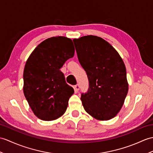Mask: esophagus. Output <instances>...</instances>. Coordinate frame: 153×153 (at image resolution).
<instances>
[{
	"label": "esophagus",
	"instance_id": "1",
	"mask_svg": "<svg viewBox=\"0 0 153 153\" xmlns=\"http://www.w3.org/2000/svg\"><path fill=\"white\" fill-rule=\"evenodd\" d=\"M79 88H80V87H79V84H77V85H75V86H74V89H75V91L76 92L79 90Z\"/></svg>",
	"mask_w": 153,
	"mask_h": 153
}]
</instances>
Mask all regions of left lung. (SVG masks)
<instances>
[{"instance_id": "left-lung-1", "label": "left lung", "mask_w": 153, "mask_h": 153, "mask_svg": "<svg viewBox=\"0 0 153 153\" xmlns=\"http://www.w3.org/2000/svg\"><path fill=\"white\" fill-rule=\"evenodd\" d=\"M73 42L89 83L88 91L81 94L83 108L96 119H111L122 108L128 91L125 63L100 37L88 35Z\"/></svg>"}]
</instances>
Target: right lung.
<instances>
[{"instance_id": "add662e5", "label": "right lung", "mask_w": 153, "mask_h": 153, "mask_svg": "<svg viewBox=\"0 0 153 153\" xmlns=\"http://www.w3.org/2000/svg\"><path fill=\"white\" fill-rule=\"evenodd\" d=\"M74 52L71 39L56 36L42 42L28 58L23 72V93L40 119L55 120L65 113L74 91L66 83L60 69Z\"/></svg>"}]
</instances>
